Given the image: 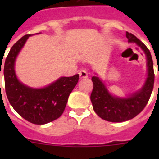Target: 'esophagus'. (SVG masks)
Instances as JSON below:
<instances>
[{
  "label": "esophagus",
  "mask_w": 159,
  "mask_h": 159,
  "mask_svg": "<svg viewBox=\"0 0 159 159\" xmlns=\"http://www.w3.org/2000/svg\"><path fill=\"white\" fill-rule=\"evenodd\" d=\"M79 77L81 79H84V78H87L88 77V74H87V71L85 70H82L79 72Z\"/></svg>",
  "instance_id": "esophagus-1"
}]
</instances>
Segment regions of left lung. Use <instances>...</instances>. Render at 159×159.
<instances>
[{"label":"left lung","instance_id":"8db88e82","mask_svg":"<svg viewBox=\"0 0 159 159\" xmlns=\"http://www.w3.org/2000/svg\"><path fill=\"white\" fill-rule=\"evenodd\" d=\"M126 38L129 43H137L145 53L148 76L143 87L126 98L112 96L99 77L96 76L92 77L93 90L91 94V101L93 110L97 116L110 122H123L135 117L144 109L153 89L154 72L150 51L144 43L131 33L126 32Z\"/></svg>","mask_w":159,"mask_h":159}]
</instances>
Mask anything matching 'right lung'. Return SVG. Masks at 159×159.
Instances as JSON below:
<instances>
[{
	"label": "right lung",
	"instance_id": "right-lung-1",
	"mask_svg": "<svg viewBox=\"0 0 159 159\" xmlns=\"http://www.w3.org/2000/svg\"><path fill=\"white\" fill-rule=\"evenodd\" d=\"M30 35L26 34L20 39L6 57L3 69L5 89L9 102L21 117L30 123L44 125L62 116L79 75L60 77L43 88H32L21 83L16 77L15 61Z\"/></svg>",
	"mask_w": 159,
	"mask_h": 159
}]
</instances>
